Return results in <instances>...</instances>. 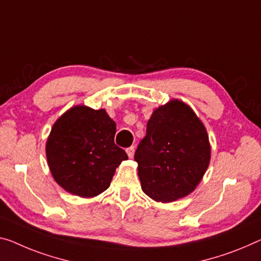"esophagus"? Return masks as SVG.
<instances>
[{
  "instance_id": "obj_1",
  "label": "esophagus",
  "mask_w": 261,
  "mask_h": 261,
  "mask_svg": "<svg viewBox=\"0 0 261 261\" xmlns=\"http://www.w3.org/2000/svg\"><path fill=\"white\" fill-rule=\"evenodd\" d=\"M134 151H135V148H134V147L127 148L126 153H127V155H128V158H129V159L133 158V156H134Z\"/></svg>"
}]
</instances>
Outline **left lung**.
Instances as JSON below:
<instances>
[{"instance_id": "1", "label": "left lung", "mask_w": 261, "mask_h": 261, "mask_svg": "<svg viewBox=\"0 0 261 261\" xmlns=\"http://www.w3.org/2000/svg\"><path fill=\"white\" fill-rule=\"evenodd\" d=\"M211 146L206 128L178 99L159 106L135 151L142 191L161 203L191 194L209 167Z\"/></svg>"}]
</instances>
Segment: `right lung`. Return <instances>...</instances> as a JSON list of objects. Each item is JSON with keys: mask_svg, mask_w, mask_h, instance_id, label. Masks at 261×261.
<instances>
[{"mask_svg": "<svg viewBox=\"0 0 261 261\" xmlns=\"http://www.w3.org/2000/svg\"><path fill=\"white\" fill-rule=\"evenodd\" d=\"M117 123L107 112L77 105L51 128L45 153L52 177L64 190L92 198L108 189L115 169L128 160L114 143Z\"/></svg>", "mask_w": 261, "mask_h": 261, "instance_id": "add662e5", "label": "right lung"}]
</instances>
